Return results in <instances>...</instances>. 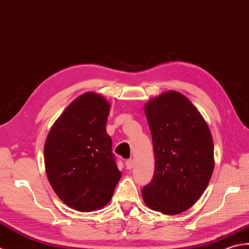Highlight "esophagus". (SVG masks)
<instances>
[{
    "label": "esophagus",
    "mask_w": 249,
    "mask_h": 249,
    "mask_svg": "<svg viewBox=\"0 0 249 249\" xmlns=\"http://www.w3.org/2000/svg\"><path fill=\"white\" fill-rule=\"evenodd\" d=\"M125 166H126V169L128 170H131L132 167L134 166V161H133V159H128L125 161Z\"/></svg>",
    "instance_id": "obj_1"
}]
</instances>
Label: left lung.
<instances>
[{
    "label": "left lung",
    "instance_id": "obj_1",
    "mask_svg": "<svg viewBox=\"0 0 249 249\" xmlns=\"http://www.w3.org/2000/svg\"><path fill=\"white\" fill-rule=\"evenodd\" d=\"M145 114L153 138L155 173L142 196L165 215L185 212L199 200L214 170V144L205 120L176 91L150 101Z\"/></svg>",
    "mask_w": 249,
    "mask_h": 249
}]
</instances>
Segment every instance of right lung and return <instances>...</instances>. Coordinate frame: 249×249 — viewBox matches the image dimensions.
<instances>
[{
	"label": "right lung",
	"mask_w": 249,
	"mask_h": 249,
	"mask_svg": "<svg viewBox=\"0 0 249 249\" xmlns=\"http://www.w3.org/2000/svg\"><path fill=\"white\" fill-rule=\"evenodd\" d=\"M109 104L88 92L76 99L50 130L44 147L48 180L65 204L79 212L102 209L121 177L106 132Z\"/></svg>",
	"instance_id": "add662e5"
}]
</instances>
